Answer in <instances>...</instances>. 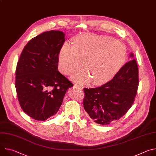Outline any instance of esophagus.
Listing matches in <instances>:
<instances>
[{"instance_id": "1", "label": "esophagus", "mask_w": 156, "mask_h": 156, "mask_svg": "<svg viewBox=\"0 0 156 156\" xmlns=\"http://www.w3.org/2000/svg\"><path fill=\"white\" fill-rule=\"evenodd\" d=\"M74 86L76 87V88H77V90H82V86H81V85H80L79 84H78V83H75L74 84Z\"/></svg>"}]
</instances>
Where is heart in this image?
<instances>
[{"label": "heart", "instance_id": "heart-1", "mask_svg": "<svg viewBox=\"0 0 156 156\" xmlns=\"http://www.w3.org/2000/svg\"><path fill=\"white\" fill-rule=\"evenodd\" d=\"M126 57V49L116 39L105 36L84 34L62 47L58 55V68L64 75L78 69L74 78L80 82L90 80L95 84L105 83L119 72Z\"/></svg>", "mask_w": 156, "mask_h": 156}]
</instances>
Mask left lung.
Listing matches in <instances>:
<instances>
[{
    "mask_svg": "<svg viewBox=\"0 0 156 156\" xmlns=\"http://www.w3.org/2000/svg\"><path fill=\"white\" fill-rule=\"evenodd\" d=\"M138 85V65L133 59L125 64L112 80L99 87L84 88V108L95 123L109 125L131 107Z\"/></svg>",
    "mask_w": 156,
    "mask_h": 156,
    "instance_id": "8db88e82",
    "label": "left lung"
}]
</instances>
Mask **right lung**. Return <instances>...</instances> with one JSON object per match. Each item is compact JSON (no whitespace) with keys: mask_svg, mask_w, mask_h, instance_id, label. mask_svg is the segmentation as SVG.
<instances>
[{"mask_svg":"<svg viewBox=\"0 0 156 156\" xmlns=\"http://www.w3.org/2000/svg\"><path fill=\"white\" fill-rule=\"evenodd\" d=\"M60 31L41 33L25 46L16 65L15 87L19 104L36 120L54 115L73 83L58 71V55L65 42Z\"/></svg>","mask_w":156,"mask_h":156,"instance_id":"right-lung-1","label":"right lung"}]
</instances>
